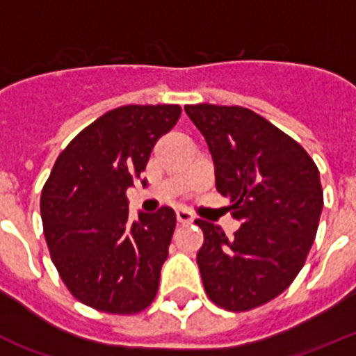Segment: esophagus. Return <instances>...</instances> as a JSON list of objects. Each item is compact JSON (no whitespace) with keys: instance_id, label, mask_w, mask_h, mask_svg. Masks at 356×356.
<instances>
[{"instance_id":"1","label":"esophagus","mask_w":356,"mask_h":356,"mask_svg":"<svg viewBox=\"0 0 356 356\" xmlns=\"http://www.w3.org/2000/svg\"><path fill=\"white\" fill-rule=\"evenodd\" d=\"M175 216H177V222L182 223V225H190L193 222V214L186 209H177L175 211Z\"/></svg>"}]
</instances>
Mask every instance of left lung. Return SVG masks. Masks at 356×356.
Segmentation results:
<instances>
[{"mask_svg":"<svg viewBox=\"0 0 356 356\" xmlns=\"http://www.w3.org/2000/svg\"><path fill=\"white\" fill-rule=\"evenodd\" d=\"M206 138L216 190L241 222L234 236L195 220L204 289L232 312L261 307L293 284L305 264L323 211L319 170L307 150L255 111L241 106L188 104Z\"/></svg>","mask_w":356,"mask_h":356,"instance_id":"left-lung-1","label":"left lung"}]
</instances>
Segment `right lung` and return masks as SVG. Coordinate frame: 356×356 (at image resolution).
I'll use <instances>...</instances> for the list:
<instances>
[{"instance_id": "add662e5", "label": "right lung", "mask_w": 356, "mask_h": 356, "mask_svg": "<svg viewBox=\"0 0 356 356\" xmlns=\"http://www.w3.org/2000/svg\"><path fill=\"white\" fill-rule=\"evenodd\" d=\"M179 117V104L115 108L62 150L44 184L40 214L53 264L92 309L126 316L156 298L175 213L161 207L129 222L126 191Z\"/></svg>"}]
</instances>
